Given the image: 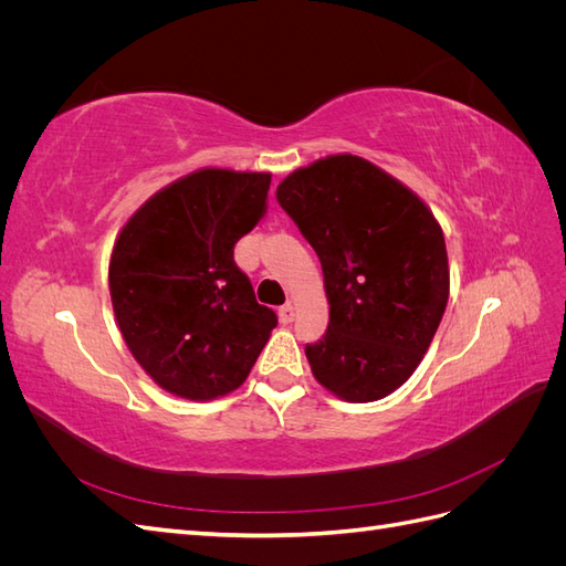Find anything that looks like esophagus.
Listing matches in <instances>:
<instances>
[{
	"label": "esophagus",
	"instance_id": "obj_1",
	"mask_svg": "<svg viewBox=\"0 0 566 566\" xmlns=\"http://www.w3.org/2000/svg\"><path fill=\"white\" fill-rule=\"evenodd\" d=\"M279 318H281V323L283 325H287V323H293L295 321V306L293 304H283L281 310H279Z\"/></svg>",
	"mask_w": 566,
	"mask_h": 566
}]
</instances>
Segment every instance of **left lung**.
<instances>
[{
  "label": "left lung",
  "mask_w": 566,
  "mask_h": 566,
  "mask_svg": "<svg viewBox=\"0 0 566 566\" xmlns=\"http://www.w3.org/2000/svg\"><path fill=\"white\" fill-rule=\"evenodd\" d=\"M276 200L316 250L331 323L306 345L314 378L339 399L401 387L449 302V260L427 205L380 167L331 156L281 181Z\"/></svg>",
  "instance_id": "obj_1"
}]
</instances>
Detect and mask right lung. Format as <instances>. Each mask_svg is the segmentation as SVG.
<instances>
[{
	"instance_id": "add662e5",
	"label": "right lung",
	"mask_w": 566,
	"mask_h": 566,
	"mask_svg": "<svg viewBox=\"0 0 566 566\" xmlns=\"http://www.w3.org/2000/svg\"><path fill=\"white\" fill-rule=\"evenodd\" d=\"M271 175L200 169L153 196L119 231L113 310L163 389L217 399L241 387L279 316L254 300L233 245L264 214Z\"/></svg>"
}]
</instances>
